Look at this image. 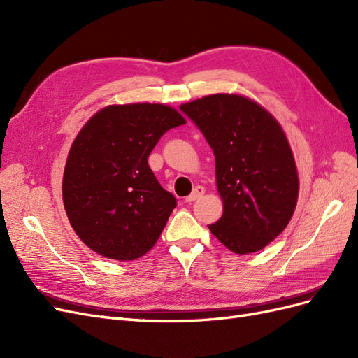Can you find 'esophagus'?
<instances>
[{"instance_id": "34e87169", "label": "esophagus", "mask_w": 358, "mask_h": 358, "mask_svg": "<svg viewBox=\"0 0 358 358\" xmlns=\"http://www.w3.org/2000/svg\"><path fill=\"white\" fill-rule=\"evenodd\" d=\"M204 194V188L203 187H197V188H194L192 189V192L189 194V196L187 197V203H192V201H196V200H199L201 196Z\"/></svg>"}]
</instances>
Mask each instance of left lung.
Returning a JSON list of instances; mask_svg holds the SVG:
<instances>
[{
    "mask_svg": "<svg viewBox=\"0 0 358 358\" xmlns=\"http://www.w3.org/2000/svg\"><path fill=\"white\" fill-rule=\"evenodd\" d=\"M215 155L224 213L209 230L236 254H251L285 230L299 197L294 157L284 129L258 103L213 94L182 104Z\"/></svg>",
    "mask_w": 358,
    "mask_h": 358,
    "instance_id": "obj_1",
    "label": "left lung"
}]
</instances>
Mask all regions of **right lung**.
Masks as SVG:
<instances>
[{"label": "right lung", "mask_w": 358, "mask_h": 358, "mask_svg": "<svg viewBox=\"0 0 358 358\" xmlns=\"http://www.w3.org/2000/svg\"><path fill=\"white\" fill-rule=\"evenodd\" d=\"M164 104H115L96 112L74 138L62 178L69 221L94 252L136 259L152 249L176 208L148 157L169 129L185 124Z\"/></svg>", "instance_id": "right-lung-1"}]
</instances>
